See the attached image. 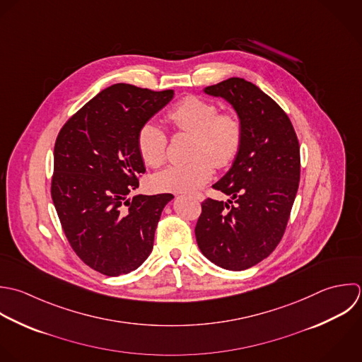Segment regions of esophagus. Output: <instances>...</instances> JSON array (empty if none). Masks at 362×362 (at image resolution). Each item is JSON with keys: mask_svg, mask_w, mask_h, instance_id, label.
Wrapping results in <instances>:
<instances>
[{"mask_svg": "<svg viewBox=\"0 0 362 362\" xmlns=\"http://www.w3.org/2000/svg\"><path fill=\"white\" fill-rule=\"evenodd\" d=\"M193 199H196L197 202H203L204 200V194L203 193H194Z\"/></svg>", "mask_w": 362, "mask_h": 362, "instance_id": "34e87169", "label": "esophagus"}]
</instances>
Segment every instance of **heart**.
Instances as JSON below:
<instances>
[{
    "mask_svg": "<svg viewBox=\"0 0 362 362\" xmlns=\"http://www.w3.org/2000/svg\"><path fill=\"white\" fill-rule=\"evenodd\" d=\"M168 119L177 132L194 134L192 162L175 163L156 173L153 186L162 192L187 193L204 186L214 173V166L224 169L238 158L244 127L235 112H218V107L197 95H187L172 105ZM144 162L159 166L168 152V135L153 122H145L136 135Z\"/></svg>",
    "mask_w": 362,
    "mask_h": 362,
    "instance_id": "1",
    "label": "heart"
}]
</instances>
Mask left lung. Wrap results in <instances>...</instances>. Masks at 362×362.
I'll return each mask as SVG.
<instances>
[{"label": "left lung", "instance_id": "1", "mask_svg": "<svg viewBox=\"0 0 362 362\" xmlns=\"http://www.w3.org/2000/svg\"><path fill=\"white\" fill-rule=\"evenodd\" d=\"M226 98L243 127V148L213 189L228 203L207 199L194 233L200 251L230 271L248 269L281 243L300 179V146L288 114L251 81L231 77L204 90Z\"/></svg>", "mask_w": 362, "mask_h": 362}]
</instances>
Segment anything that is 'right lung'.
I'll list each match as a JSON object with an SVG mask.
<instances>
[{
    "instance_id": "right-lung-1",
    "label": "right lung",
    "mask_w": 362,
    "mask_h": 362,
    "mask_svg": "<svg viewBox=\"0 0 362 362\" xmlns=\"http://www.w3.org/2000/svg\"><path fill=\"white\" fill-rule=\"evenodd\" d=\"M173 97L114 84L73 114L54 142L50 194L64 235L91 269L118 276L142 265L170 193L128 194L145 173L136 135Z\"/></svg>"
}]
</instances>
